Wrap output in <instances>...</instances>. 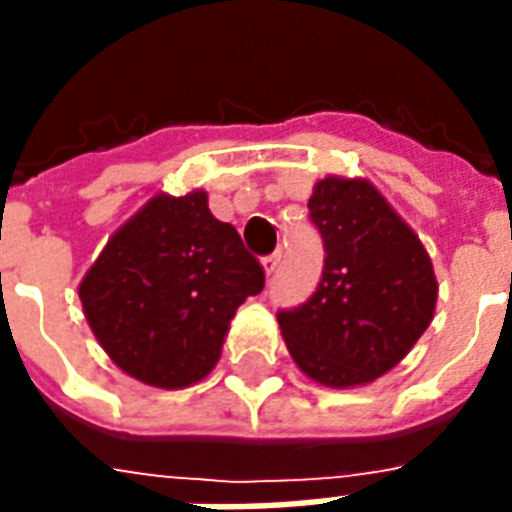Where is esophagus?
Wrapping results in <instances>:
<instances>
[{"label": "esophagus", "instance_id": "34e87169", "mask_svg": "<svg viewBox=\"0 0 512 512\" xmlns=\"http://www.w3.org/2000/svg\"><path fill=\"white\" fill-rule=\"evenodd\" d=\"M279 260H282V255H279V252H274V255L263 257V271H266V277H271V274L277 271Z\"/></svg>", "mask_w": 512, "mask_h": 512}]
</instances>
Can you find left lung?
<instances>
[{
  "label": "left lung",
  "instance_id": "left-lung-1",
  "mask_svg": "<svg viewBox=\"0 0 512 512\" xmlns=\"http://www.w3.org/2000/svg\"><path fill=\"white\" fill-rule=\"evenodd\" d=\"M326 260L310 301L277 315L315 384L354 389L400 365L433 321L439 282L419 235L367 178L326 175L307 202Z\"/></svg>",
  "mask_w": 512,
  "mask_h": 512
}]
</instances>
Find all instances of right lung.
I'll return each mask as SVG.
<instances>
[{
  "label": "right lung",
  "mask_w": 512,
  "mask_h": 512,
  "mask_svg": "<svg viewBox=\"0 0 512 512\" xmlns=\"http://www.w3.org/2000/svg\"><path fill=\"white\" fill-rule=\"evenodd\" d=\"M266 274L208 194H156L106 241L79 282L84 318L126 376L158 389L202 381L235 310Z\"/></svg>",
  "instance_id": "right-lung-1"
}]
</instances>
